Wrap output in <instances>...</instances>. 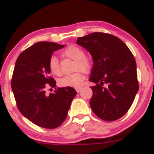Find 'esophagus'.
I'll use <instances>...</instances> for the list:
<instances>
[{"instance_id":"esophagus-1","label":"esophagus","mask_w":154,"mask_h":154,"mask_svg":"<svg viewBox=\"0 0 154 154\" xmlns=\"http://www.w3.org/2000/svg\"><path fill=\"white\" fill-rule=\"evenodd\" d=\"M81 90H82V88H75V91L77 92V93H79Z\"/></svg>"}]
</instances>
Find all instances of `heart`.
I'll return each instance as SVG.
<instances>
[{
  "instance_id": "1",
  "label": "heart",
  "mask_w": 154,
  "mask_h": 154,
  "mask_svg": "<svg viewBox=\"0 0 154 154\" xmlns=\"http://www.w3.org/2000/svg\"><path fill=\"white\" fill-rule=\"evenodd\" d=\"M61 55L63 57L75 61V70L77 72L72 75L64 76L60 79L59 81L60 85L63 87L75 88L82 86L85 77L81 70L85 72H89L92 66L91 60L85 56L84 50L77 45H69L61 51ZM48 68L52 75L56 76L61 75V67L57 58L54 56L51 58L48 62Z\"/></svg>"
}]
</instances>
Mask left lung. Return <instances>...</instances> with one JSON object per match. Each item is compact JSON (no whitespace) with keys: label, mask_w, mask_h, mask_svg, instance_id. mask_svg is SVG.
Returning <instances> with one entry per match:
<instances>
[{"label":"left lung","mask_w":154,"mask_h":154,"mask_svg":"<svg viewBox=\"0 0 154 154\" xmlns=\"http://www.w3.org/2000/svg\"><path fill=\"white\" fill-rule=\"evenodd\" d=\"M77 43L91 54L93 66L89 80L93 96L90 105L101 119L111 122L123 116L139 89L135 58L117 37L93 32L79 38Z\"/></svg>","instance_id":"left-lung-1"}]
</instances>
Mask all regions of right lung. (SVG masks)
<instances>
[{"label":"right lung","mask_w":154,"mask_h":154,"mask_svg":"<svg viewBox=\"0 0 154 154\" xmlns=\"http://www.w3.org/2000/svg\"><path fill=\"white\" fill-rule=\"evenodd\" d=\"M64 46L51 42H38L21 53L16 61L11 89L17 108L23 116L40 128L59 127L66 119L77 95L72 87L56 89V81L50 76L49 60L54 51ZM52 88L56 89L54 93H45Z\"/></svg>","instance_id":"obj_1"}]
</instances>
